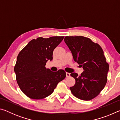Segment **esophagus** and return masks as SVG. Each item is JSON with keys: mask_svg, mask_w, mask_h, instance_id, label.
<instances>
[{"mask_svg": "<svg viewBox=\"0 0 120 120\" xmlns=\"http://www.w3.org/2000/svg\"><path fill=\"white\" fill-rule=\"evenodd\" d=\"M70 76V74L69 72H66V77H69Z\"/></svg>", "mask_w": 120, "mask_h": 120, "instance_id": "1", "label": "esophagus"}]
</instances>
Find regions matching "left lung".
<instances>
[{
    "instance_id": "8db88e82",
    "label": "left lung",
    "mask_w": 120,
    "mask_h": 120,
    "mask_svg": "<svg viewBox=\"0 0 120 120\" xmlns=\"http://www.w3.org/2000/svg\"><path fill=\"white\" fill-rule=\"evenodd\" d=\"M64 41L75 61L84 69L80 76L75 72L70 74L76 80L74 86L70 87L71 92L82 100L92 99L100 93L107 82L109 65L104 52L98 44L84 36H66Z\"/></svg>"
}]
</instances>
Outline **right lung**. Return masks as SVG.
I'll return each instance as SVG.
<instances>
[{
    "instance_id": "add662e5",
    "label": "right lung",
    "mask_w": 120,
    "mask_h": 120,
    "mask_svg": "<svg viewBox=\"0 0 120 120\" xmlns=\"http://www.w3.org/2000/svg\"><path fill=\"white\" fill-rule=\"evenodd\" d=\"M64 38H38L28 42L19 53L14 71L20 89L29 98L40 99L48 97L66 77L64 70L53 72L45 68L46 62L53 59L54 49Z\"/></svg>"
}]
</instances>
